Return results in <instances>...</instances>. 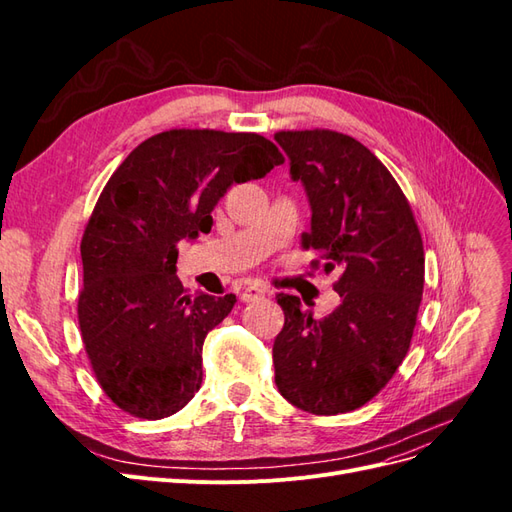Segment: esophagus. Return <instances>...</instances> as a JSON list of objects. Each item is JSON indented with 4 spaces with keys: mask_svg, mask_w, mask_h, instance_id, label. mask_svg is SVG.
I'll list each match as a JSON object with an SVG mask.
<instances>
[{
    "mask_svg": "<svg viewBox=\"0 0 512 512\" xmlns=\"http://www.w3.org/2000/svg\"><path fill=\"white\" fill-rule=\"evenodd\" d=\"M267 290L260 288V286H247L243 292H241V301L243 303H252V301H258L260 297H265Z\"/></svg>",
    "mask_w": 512,
    "mask_h": 512,
    "instance_id": "esophagus-1",
    "label": "esophagus"
}]
</instances>
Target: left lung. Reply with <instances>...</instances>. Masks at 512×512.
<instances>
[{
	"label": "left lung",
	"mask_w": 512,
	"mask_h": 512,
	"mask_svg": "<svg viewBox=\"0 0 512 512\" xmlns=\"http://www.w3.org/2000/svg\"><path fill=\"white\" fill-rule=\"evenodd\" d=\"M275 141L312 209L303 245L327 258L324 271H342V305L320 320L299 297L277 294L286 322L273 344L275 384L305 412H350L384 389L410 348L423 239L397 181L356 138L305 130Z\"/></svg>",
	"instance_id": "1"
}]
</instances>
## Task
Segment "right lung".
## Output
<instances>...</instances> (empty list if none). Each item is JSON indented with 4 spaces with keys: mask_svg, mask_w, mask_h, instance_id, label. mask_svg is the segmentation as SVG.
Masks as SVG:
<instances>
[{
    "mask_svg": "<svg viewBox=\"0 0 512 512\" xmlns=\"http://www.w3.org/2000/svg\"><path fill=\"white\" fill-rule=\"evenodd\" d=\"M284 162L260 134L170 130L147 138L102 190L81 241L79 324L94 374L123 412H179L203 382V344L235 294L183 288L177 243L213 226L230 185Z\"/></svg>",
    "mask_w": 512,
    "mask_h": 512,
    "instance_id": "right-lung-1",
    "label": "right lung"
}]
</instances>
